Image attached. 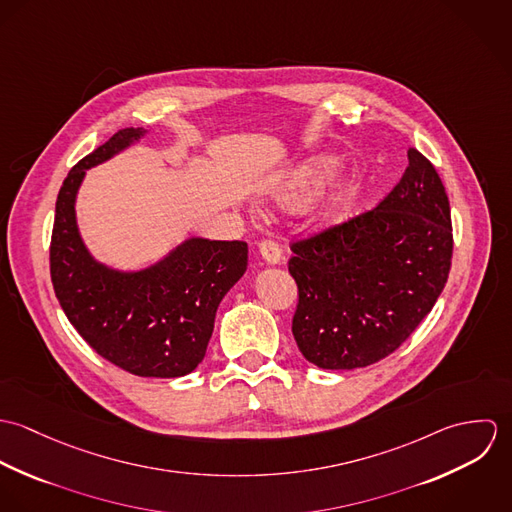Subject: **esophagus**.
<instances>
[{
    "instance_id": "34e87169",
    "label": "esophagus",
    "mask_w": 512,
    "mask_h": 512,
    "mask_svg": "<svg viewBox=\"0 0 512 512\" xmlns=\"http://www.w3.org/2000/svg\"><path fill=\"white\" fill-rule=\"evenodd\" d=\"M258 250H260L262 260H264L268 266H278V264H282V260H284V254H282L280 246H278L274 240H262L260 246H258Z\"/></svg>"
}]
</instances>
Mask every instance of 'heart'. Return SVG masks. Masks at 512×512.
I'll use <instances>...</instances> for the list:
<instances>
[{
  "mask_svg": "<svg viewBox=\"0 0 512 512\" xmlns=\"http://www.w3.org/2000/svg\"><path fill=\"white\" fill-rule=\"evenodd\" d=\"M337 163L339 161L335 157H313L301 163L280 183L276 191L278 203L288 209H295L307 203L333 177ZM359 193H361V187L357 181L341 183L321 201L319 217L327 224H335L347 219L357 205Z\"/></svg>",
  "mask_w": 512,
  "mask_h": 512,
  "instance_id": "obj_1",
  "label": "heart"
}]
</instances>
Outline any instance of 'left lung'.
I'll list each match as a JSON object with an SVG mask.
<instances>
[{"label": "left lung", "mask_w": 512, "mask_h": 512, "mask_svg": "<svg viewBox=\"0 0 512 512\" xmlns=\"http://www.w3.org/2000/svg\"><path fill=\"white\" fill-rule=\"evenodd\" d=\"M408 161L376 209L292 246L293 339L319 368L353 370L394 353L447 282L449 199L420 151L410 147Z\"/></svg>", "instance_id": "1"}]
</instances>
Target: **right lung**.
<instances>
[{
  "instance_id": "1",
  "label": "right lung",
  "mask_w": 512,
  "mask_h": 512,
  "mask_svg": "<svg viewBox=\"0 0 512 512\" xmlns=\"http://www.w3.org/2000/svg\"><path fill=\"white\" fill-rule=\"evenodd\" d=\"M147 134L120 130L67 175L55 209L51 280L65 315L100 357L138 376L177 378L205 359L219 303L246 272L248 246L189 236L138 270L114 268L90 252L76 220L86 171Z\"/></svg>"
}]
</instances>
